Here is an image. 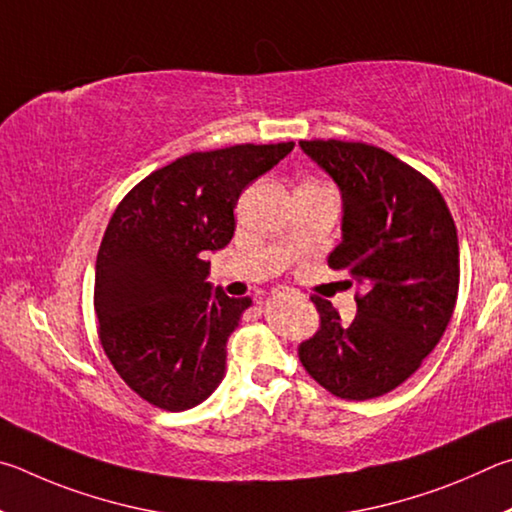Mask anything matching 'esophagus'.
<instances>
[{
    "label": "esophagus",
    "mask_w": 512,
    "mask_h": 512,
    "mask_svg": "<svg viewBox=\"0 0 512 512\" xmlns=\"http://www.w3.org/2000/svg\"><path fill=\"white\" fill-rule=\"evenodd\" d=\"M272 294H274V297H292L294 290H290V288H276Z\"/></svg>",
    "instance_id": "34e87169"
}]
</instances>
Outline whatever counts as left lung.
<instances>
[{
  "mask_svg": "<svg viewBox=\"0 0 512 512\" xmlns=\"http://www.w3.org/2000/svg\"><path fill=\"white\" fill-rule=\"evenodd\" d=\"M342 191V242L328 256L364 285L351 324L312 297L319 330L299 360L321 387L369 400L400 387L441 342L459 294V238L443 195L391 152L362 141H299Z\"/></svg>",
  "mask_w": 512,
  "mask_h": 512,
  "instance_id": "8db88e82",
  "label": "left lung"
}]
</instances>
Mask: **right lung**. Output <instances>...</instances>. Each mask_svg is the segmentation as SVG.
Returning a JSON list of instances; mask_svg holds the SVG:
<instances>
[{
	"label": "right lung",
	"mask_w": 512,
	"mask_h": 512,
	"mask_svg": "<svg viewBox=\"0 0 512 512\" xmlns=\"http://www.w3.org/2000/svg\"><path fill=\"white\" fill-rule=\"evenodd\" d=\"M294 141L191 152L116 206L96 256L98 339L123 382L166 411L200 405L227 369V339L251 306L206 283V251L229 245L238 197Z\"/></svg>",
	"instance_id": "add662e5"
}]
</instances>
